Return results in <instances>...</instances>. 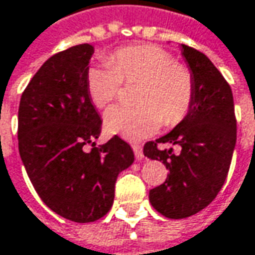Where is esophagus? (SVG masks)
Wrapping results in <instances>:
<instances>
[{"mask_svg":"<svg viewBox=\"0 0 255 255\" xmlns=\"http://www.w3.org/2000/svg\"><path fill=\"white\" fill-rule=\"evenodd\" d=\"M132 151L135 154V158L138 161H141L144 158V154H142V146L139 144H132Z\"/></svg>","mask_w":255,"mask_h":255,"instance_id":"esophagus-1","label":"esophagus"}]
</instances>
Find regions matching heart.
Listing matches in <instances>:
<instances>
[{
	"label": "heart",
	"mask_w": 255,
	"mask_h": 255,
	"mask_svg": "<svg viewBox=\"0 0 255 255\" xmlns=\"http://www.w3.org/2000/svg\"><path fill=\"white\" fill-rule=\"evenodd\" d=\"M110 63H97L86 72V87L97 107H107L123 84L139 83L138 106H116L104 116L106 128L126 139L152 135L161 124L176 126L186 119L195 100L190 67L156 45H134L110 55Z\"/></svg>",
	"instance_id": "obj_1"
}]
</instances>
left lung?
<instances>
[{
	"instance_id": "left-lung-1",
	"label": "left lung",
	"mask_w": 255,
	"mask_h": 255,
	"mask_svg": "<svg viewBox=\"0 0 255 255\" xmlns=\"http://www.w3.org/2000/svg\"><path fill=\"white\" fill-rule=\"evenodd\" d=\"M195 77V100L186 119L169 134L144 145V155L162 161L169 171L162 185L149 190V202L168 219H185L210 205L230 169L237 121L230 84L198 49L182 45ZM159 143L179 144L159 150Z\"/></svg>"
}]
</instances>
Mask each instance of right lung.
Returning <instances> with one entry per match:
<instances>
[{"label":"right lung","instance_id":"1","mask_svg":"<svg viewBox=\"0 0 255 255\" xmlns=\"http://www.w3.org/2000/svg\"><path fill=\"white\" fill-rule=\"evenodd\" d=\"M93 53L92 45L82 43L49 57L18 110L19 155L33 188L49 209L76 223L109 213L117 176L134 162L119 135L94 144L101 120L86 87Z\"/></svg>","mask_w":255,"mask_h":255}]
</instances>
